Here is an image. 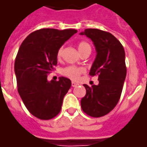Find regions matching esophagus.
<instances>
[{"mask_svg": "<svg viewBox=\"0 0 147 147\" xmlns=\"http://www.w3.org/2000/svg\"><path fill=\"white\" fill-rule=\"evenodd\" d=\"M71 85H72L73 87H75V86H78V84H77V83H74V82H72V83H71Z\"/></svg>", "mask_w": 147, "mask_h": 147, "instance_id": "1", "label": "esophagus"}]
</instances>
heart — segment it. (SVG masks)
Instances as JSON below:
<instances>
[{
  "label": "heart",
  "mask_w": 147,
  "mask_h": 147,
  "mask_svg": "<svg viewBox=\"0 0 147 147\" xmlns=\"http://www.w3.org/2000/svg\"><path fill=\"white\" fill-rule=\"evenodd\" d=\"M87 49H90V45L88 43H86L85 41H82L79 43L78 44V50H79L80 53H81L83 51ZM63 53V47H61V48L59 49L57 51V57H61V56L62 55ZM84 69L79 67H76V66H68L67 67L63 68L62 70V74L64 77H67L69 79L72 80H77L79 79L80 75L84 73Z\"/></svg>",
  "instance_id": "b5f03b06"
}]
</instances>
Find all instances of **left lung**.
<instances>
[{"label": "left lung", "instance_id": "8db88e82", "mask_svg": "<svg viewBox=\"0 0 147 147\" xmlns=\"http://www.w3.org/2000/svg\"><path fill=\"white\" fill-rule=\"evenodd\" d=\"M80 34L91 39L96 47V56L90 75H97L99 80L98 85L84 84L86 95L80 101L81 108L90 117H103L113 110L121 96L127 75L124 49L107 31L89 28Z\"/></svg>", "mask_w": 147, "mask_h": 147}]
</instances>
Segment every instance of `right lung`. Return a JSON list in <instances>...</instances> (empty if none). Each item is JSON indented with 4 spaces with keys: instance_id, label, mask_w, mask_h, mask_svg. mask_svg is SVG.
<instances>
[{
    "instance_id": "1",
    "label": "right lung",
    "mask_w": 147,
    "mask_h": 147,
    "mask_svg": "<svg viewBox=\"0 0 147 147\" xmlns=\"http://www.w3.org/2000/svg\"><path fill=\"white\" fill-rule=\"evenodd\" d=\"M77 32L43 28L28 35L20 45L14 63L18 91L28 111L40 120H51L60 113L70 79L47 80V74L57 64V51Z\"/></svg>"
}]
</instances>
